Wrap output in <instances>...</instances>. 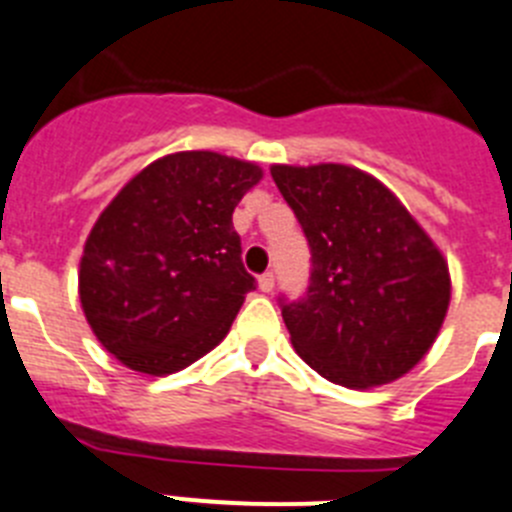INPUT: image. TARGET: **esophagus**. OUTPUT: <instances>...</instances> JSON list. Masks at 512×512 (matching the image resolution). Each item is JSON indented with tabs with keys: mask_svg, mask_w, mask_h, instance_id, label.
Segmentation results:
<instances>
[{
	"mask_svg": "<svg viewBox=\"0 0 512 512\" xmlns=\"http://www.w3.org/2000/svg\"><path fill=\"white\" fill-rule=\"evenodd\" d=\"M257 283H260L262 293H270L275 288V275L273 273H262L260 281H257Z\"/></svg>",
	"mask_w": 512,
	"mask_h": 512,
	"instance_id": "34e87169",
	"label": "esophagus"
}]
</instances>
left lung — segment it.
I'll list each match as a JSON object with an SVG mask.
<instances>
[{
	"label": "left lung",
	"mask_w": 512,
	"mask_h": 512,
	"mask_svg": "<svg viewBox=\"0 0 512 512\" xmlns=\"http://www.w3.org/2000/svg\"><path fill=\"white\" fill-rule=\"evenodd\" d=\"M311 250L304 299H281L293 350L348 389L397 381L433 348L448 262L384 182L348 164L270 167Z\"/></svg>",
	"instance_id": "1"
}]
</instances>
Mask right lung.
I'll list each match as a JSON object with an SVG mask.
<instances>
[{
    "mask_svg": "<svg viewBox=\"0 0 512 512\" xmlns=\"http://www.w3.org/2000/svg\"><path fill=\"white\" fill-rule=\"evenodd\" d=\"M262 180L252 162L177 151L100 213L79 262V301L102 348L131 371H182L229 332L255 288L231 213Z\"/></svg>",
    "mask_w": 512,
    "mask_h": 512,
    "instance_id": "add662e5",
    "label": "right lung"
}]
</instances>
